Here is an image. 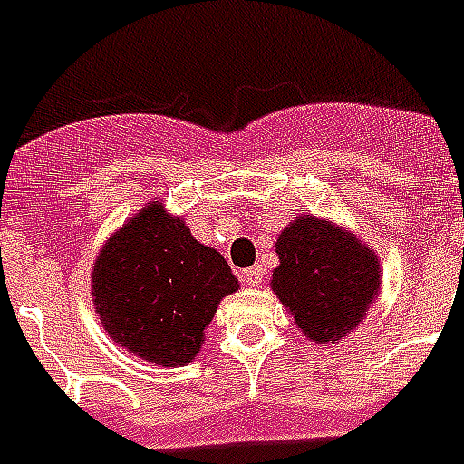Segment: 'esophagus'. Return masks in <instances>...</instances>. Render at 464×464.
<instances>
[{
  "mask_svg": "<svg viewBox=\"0 0 464 464\" xmlns=\"http://www.w3.org/2000/svg\"><path fill=\"white\" fill-rule=\"evenodd\" d=\"M265 276H267V272L262 267H250L240 272V282L247 284V286H260L265 282Z\"/></svg>",
  "mask_w": 464,
  "mask_h": 464,
  "instance_id": "34e87169",
  "label": "esophagus"
}]
</instances>
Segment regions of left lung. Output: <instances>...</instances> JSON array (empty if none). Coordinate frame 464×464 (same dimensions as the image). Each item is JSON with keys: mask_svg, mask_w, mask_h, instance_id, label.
<instances>
[{"mask_svg": "<svg viewBox=\"0 0 464 464\" xmlns=\"http://www.w3.org/2000/svg\"><path fill=\"white\" fill-rule=\"evenodd\" d=\"M275 247L282 265L272 289L304 334L330 344L363 320L381 286L373 250L310 214L298 217Z\"/></svg>", "mask_w": 464, "mask_h": 464, "instance_id": "obj_1", "label": "left lung"}]
</instances>
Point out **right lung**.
I'll return each mask as SVG.
<instances>
[{"instance_id": "right-lung-1", "label": "right lung", "mask_w": 464, "mask_h": 464, "mask_svg": "<svg viewBox=\"0 0 464 464\" xmlns=\"http://www.w3.org/2000/svg\"><path fill=\"white\" fill-rule=\"evenodd\" d=\"M236 289L228 262L160 204L127 221L93 267V304L105 332L159 366L195 359L218 301Z\"/></svg>"}]
</instances>
